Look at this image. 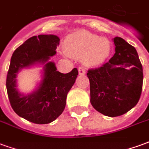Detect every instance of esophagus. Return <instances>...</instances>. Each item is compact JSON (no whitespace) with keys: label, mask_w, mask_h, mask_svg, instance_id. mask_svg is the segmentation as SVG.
Wrapping results in <instances>:
<instances>
[{"label":"esophagus","mask_w":149,"mask_h":149,"mask_svg":"<svg viewBox=\"0 0 149 149\" xmlns=\"http://www.w3.org/2000/svg\"><path fill=\"white\" fill-rule=\"evenodd\" d=\"M78 72H79V74L80 75H84L85 74V69L83 67H79L78 68Z\"/></svg>","instance_id":"1"}]
</instances>
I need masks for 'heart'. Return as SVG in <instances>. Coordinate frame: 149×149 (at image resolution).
I'll return each mask as SVG.
<instances>
[{
  "label": "heart",
  "instance_id": "heart-1",
  "mask_svg": "<svg viewBox=\"0 0 149 149\" xmlns=\"http://www.w3.org/2000/svg\"><path fill=\"white\" fill-rule=\"evenodd\" d=\"M65 50L69 56L82 58L88 65L102 64L109 56L111 45L109 40L87 31H80L65 39Z\"/></svg>",
  "mask_w": 149,
  "mask_h": 149
}]
</instances>
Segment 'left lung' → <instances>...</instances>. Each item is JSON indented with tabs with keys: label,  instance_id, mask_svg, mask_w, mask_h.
Masks as SVG:
<instances>
[{
	"label": "left lung",
	"instance_id": "8db88e82",
	"mask_svg": "<svg viewBox=\"0 0 149 149\" xmlns=\"http://www.w3.org/2000/svg\"><path fill=\"white\" fill-rule=\"evenodd\" d=\"M115 54L100 68L90 69V102L103 115L114 117L136 105L143 85V68L133 46L121 37L113 39Z\"/></svg>",
	"mask_w": 149,
	"mask_h": 149
}]
</instances>
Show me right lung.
Here are the masks:
<instances>
[{"mask_svg":"<svg viewBox=\"0 0 149 149\" xmlns=\"http://www.w3.org/2000/svg\"><path fill=\"white\" fill-rule=\"evenodd\" d=\"M60 38L56 35H38L28 39L16 49L10 61L6 88L13 109L19 116L34 124H49L58 117L65 108L67 94L74 84L78 70L68 73L56 70L50 58L56 55ZM43 66L42 80L30 94L17 88V75L23 68Z\"/></svg>","mask_w":149,"mask_h":149,"instance_id":"right-lung-1","label":"right lung"}]
</instances>
